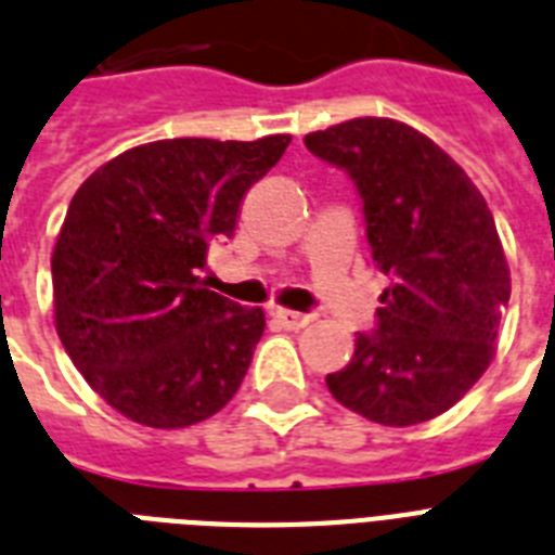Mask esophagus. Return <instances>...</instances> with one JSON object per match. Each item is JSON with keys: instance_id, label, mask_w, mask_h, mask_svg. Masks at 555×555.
<instances>
[{"instance_id": "34e87169", "label": "esophagus", "mask_w": 555, "mask_h": 555, "mask_svg": "<svg viewBox=\"0 0 555 555\" xmlns=\"http://www.w3.org/2000/svg\"><path fill=\"white\" fill-rule=\"evenodd\" d=\"M273 317H276V322L282 324V327H287V331H301V327H308V324L313 322L310 313H299V310L287 308H273Z\"/></svg>"}]
</instances>
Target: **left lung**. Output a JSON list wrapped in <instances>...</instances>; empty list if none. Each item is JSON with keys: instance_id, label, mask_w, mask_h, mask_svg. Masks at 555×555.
I'll return each instance as SVG.
<instances>
[{"instance_id": "1", "label": "left lung", "mask_w": 555, "mask_h": 555, "mask_svg": "<svg viewBox=\"0 0 555 555\" xmlns=\"http://www.w3.org/2000/svg\"><path fill=\"white\" fill-rule=\"evenodd\" d=\"M345 168L362 196L373 262L390 276L379 327L356 336L327 373L339 404L376 425L408 427L450 410L496 353L511 268L470 176L404 121L362 116L305 137Z\"/></svg>"}]
</instances>
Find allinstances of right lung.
<instances>
[{"label": "right lung", "instance_id": "add662e5", "mask_svg": "<svg viewBox=\"0 0 555 555\" xmlns=\"http://www.w3.org/2000/svg\"><path fill=\"white\" fill-rule=\"evenodd\" d=\"M287 145V133L162 139L105 162L74 193L51 259L56 333L85 382L130 422L196 425L245 379L264 310L207 291L196 273Z\"/></svg>", "mask_w": 555, "mask_h": 555}]
</instances>
